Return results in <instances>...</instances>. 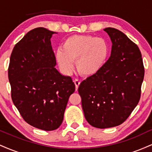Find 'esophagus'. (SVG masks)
<instances>
[{
  "label": "esophagus",
  "mask_w": 152,
  "mask_h": 152,
  "mask_svg": "<svg viewBox=\"0 0 152 152\" xmlns=\"http://www.w3.org/2000/svg\"><path fill=\"white\" fill-rule=\"evenodd\" d=\"M74 83H75V86H76V91H77L78 86H79L80 83H81V81H80L79 80L76 79L74 81Z\"/></svg>",
  "instance_id": "obj_1"
}]
</instances>
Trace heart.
Instances as JSON below:
<instances>
[{
	"label": "heart",
	"instance_id": "heart-1",
	"mask_svg": "<svg viewBox=\"0 0 152 152\" xmlns=\"http://www.w3.org/2000/svg\"><path fill=\"white\" fill-rule=\"evenodd\" d=\"M109 53V45L105 39L91 35H73L66 38L57 50L56 61L64 74L74 70L83 76H94L102 69Z\"/></svg>",
	"mask_w": 152,
	"mask_h": 152
}]
</instances>
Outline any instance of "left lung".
Here are the masks:
<instances>
[{
	"instance_id": "8db88e82",
	"label": "left lung",
	"mask_w": 152,
	"mask_h": 152,
	"mask_svg": "<svg viewBox=\"0 0 152 152\" xmlns=\"http://www.w3.org/2000/svg\"><path fill=\"white\" fill-rule=\"evenodd\" d=\"M111 38V56L100 71L78 87L86 121L106 129L121 124L139 102L144 68L140 50L121 31L104 29Z\"/></svg>"
}]
</instances>
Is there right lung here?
I'll list each match as a JSON object with an SVG mask.
<instances>
[{
  "mask_svg": "<svg viewBox=\"0 0 152 152\" xmlns=\"http://www.w3.org/2000/svg\"><path fill=\"white\" fill-rule=\"evenodd\" d=\"M56 34L39 27L27 33L10 55L8 79L11 98L28 124L44 131L58 129L75 84L61 74L50 38Z\"/></svg>",
  "mask_w": 152,
  "mask_h": 152,
  "instance_id": "add662e5",
  "label": "right lung"
}]
</instances>
